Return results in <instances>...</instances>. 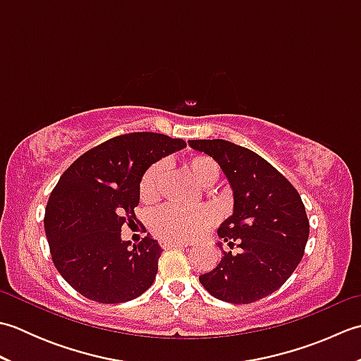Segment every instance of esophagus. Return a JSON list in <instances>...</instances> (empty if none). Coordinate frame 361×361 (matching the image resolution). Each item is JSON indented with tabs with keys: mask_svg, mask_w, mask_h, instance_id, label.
<instances>
[{
	"mask_svg": "<svg viewBox=\"0 0 361 361\" xmlns=\"http://www.w3.org/2000/svg\"><path fill=\"white\" fill-rule=\"evenodd\" d=\"M161 247H163L164 250L167 248H178V247H188V243L185 242H172V240H161Z\"/></svg>",
	"mask_w": 361,
	"mask_h": 361,
	"instance_id": "obj_1",
	"label": "esophagus"
}]
</instances>
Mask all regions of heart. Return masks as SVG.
<instances>
[{
	"instance_id": "1",
	"label": "heart",
	"mask_w": 361,
	"mask_h": 361,
	"mask_svg": "<svg viewBox=\"0 0 361 361\" xmlns=\"http://www.w3.org/2000/svg\"><path fill=\"white\" fill-rule=\"evenodd\" d=\"M183 171L198 188H208L219 178L220 169L216 161L206 155H195L183 163ZM166 164L163 161L152 164L144 172L140 181V197L145 203H152L159 198L164 186ZM216 221V212L208 206L195 209H183L175 206L159 209L153 214L150 228L153 234L161 240L186 242L200 235L206 228Z\"/></svg>"
}]
</instances>
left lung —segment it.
<instances>
[{
  "instance_id": "obj_1",
  "label": "left lung",
  "mask_w": 361,
  "mask_h": 361,
  "mask_svg": "<svg viewBox=\"0 0 361 361\" xmlns=\"http://www.w3.org/2000/svg\"><path fill=\"white\" fill-rule=\"evenodd\" d=\"M217 161L233 189V214L219 237L237 252L221 248L220 264L202 274L209 293L233 304H250L278 290L301 262L309 220L298 190L281 172L250 149L225 140L189 141Z\"/></svg>"
}]
</instances>
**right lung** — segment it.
Wrapping results in <instances>:
<instances>
[{
    "mask_svg": "<svg viewBox=\"0 0 361 361\" xmlns=\"http://www.w3.org/2000/svg\"><path fill=\"white\" fill-rule=\"evenodd\" d=\"M185 147L159 133L122 135L83 153L60 176L46 204L44 233L54 265L82 296L127 302L155 281L158 240L147 235L130 248L121 228L136 220L144 172Z\"/></svg>",
    "mask_w": 361,
    "mask_h": 361,
    "instance_id": "1",
    "label": "right lung"
}]
</instances>
